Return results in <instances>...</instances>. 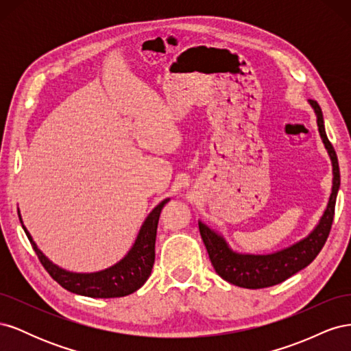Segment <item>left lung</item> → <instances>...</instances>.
Listing matches in <instances>:
<instances>
[{
    "label": "left lung",
    "mask_w": 351,
    "mask_h": 351,
    "mask_svg": "<svg viewBox=\"0 0 351 351\" xmlns=\"http://www.w3.org/2000/svg\"><path fill=\"white\" fill-rule=\"evenodd\" d=\"M316 114L317 130L322 137L328 155L332 162V192L319 224L309 236L290 247L269 254H246L232 252L224 237L199 221V231L204 240L212 267L222 280L243 287V289H267L277 285L295 272L302 271L319 254L331 231L335 212V200L339 189V167L334 146L328 141L324 125V115L319 104L309 99Z\"/></svg>",
    "instance_id": "obj_1"
}]
</instances>
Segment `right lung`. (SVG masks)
<instances>
[{
  "mask_svg": "<svg viewBox=\"0 0 351 351\" xmlns=\"http://www.w3.org/2000/svg\"><path fill=\"white\" fill-rule=\"evenodd\" d=\"M169 199H164L158 204L141 227L139 234L125 256L117 262L112 267L92 274H77L61 269L52 263L44 253H42L36 243L29 234V231L23 226L22 217L19 214L20 222L26 232V236L38 254L42 267L54 278L62 289L80 295L97 297V299H111V297H124L139 290L141 287L149 278L154 262H155V240L159 214Z\"/></svg>",
  "mask_w": 351,
  "mask_h": 351,
  "instance_id": "add662e5",
  "label": "right lung"
}]
</instances>
